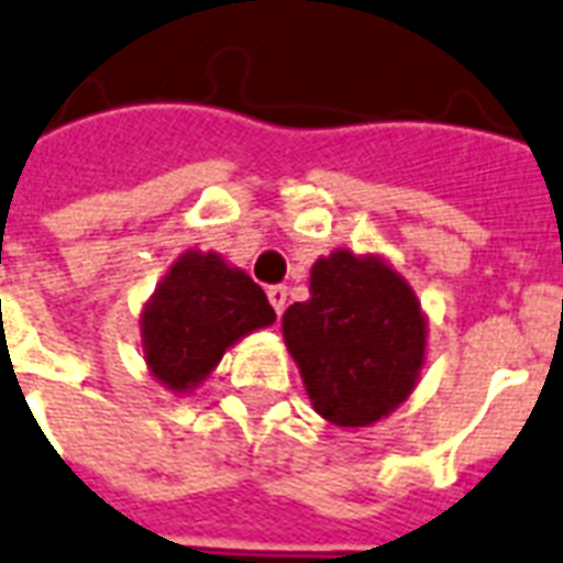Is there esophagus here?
<instances>
[{
    "instance_id": "esophagus-1",
    "label": "esophagus",
    "mask_w": 563,
    "mask_h": 563,
    "mask_svg": "<svg viewBox=\"0 0 563 563\" xmlns=\"http://www.w3.org/2000/svg\"><path fill=\"white\" fill-rule=\"evenodd\" d=\"M267 296H269V305L276 308V313L285 311V305H287V287L285 285H269Z\"/></svg>"
}]
</instances>
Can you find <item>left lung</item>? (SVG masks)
Returning a JSON list of instances; mask_svg holds the SVG:
<instances>
[{
  "label": "left lung",
  "instance_id": "8db88e82",
  "mask_svg": "<svg viewBox=\"0 0 563 563\" xmlns=\"http://www.w3.org/2000/svg\"><path fill=\"white\" fill-rule=\"evenodd\" d=\"M317 413L358 429L405 402L426 358V320L399 273L350 250L311 267V299L282 317Z\"/></svg>",
  "mask_w": 563,
  "mask_h": 563
}]
</instances>
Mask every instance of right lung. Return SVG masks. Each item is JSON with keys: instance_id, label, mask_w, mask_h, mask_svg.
<instances>
[{"instance_id": "add662e5", "label": "right lung", "mask_w": 563, "mask_h": 563, "mask_svg": "<svg viewBox=\"0 0 563 563\" xmlns=\"http://www.w3.org/2000/svg\"><path fill=\"white\" fill-rule=\"evenodd\" d=\"M276 320L267 294L220 255L185 252L143 311V352L161 385H199L234 341Z\"/></svg>"}]
</instances>
